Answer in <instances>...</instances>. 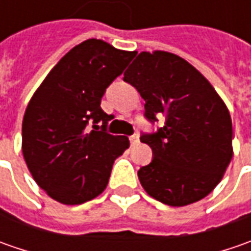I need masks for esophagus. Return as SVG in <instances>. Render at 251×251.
Instances as JSON below:
<instances>
[{
  "instance_id": "34e87169",
  "label": "esophagus",
  "mask_w": 251,
  "mask_h": 251,
  "mask_svg": "<svg viewBox=\"0 0 251 251\" xmlns=\"http://www.w3.org/2000/svg\"><path fill=\"white\" fill-rule=\"evenodd\" d=\"M130 142H131V145H135V144H138V142H140V137H138V134H134V135H131Z\"/></svg>"
}]
</instances>
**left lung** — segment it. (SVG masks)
Here are the masks:
<instances>
[{"mask_svg":"<svg viewBox=\"0 0 251 251\" xmlns=\"http://www.w3.org/2000/svg\"><path fill=\"white\" fill-rule=\"evenodd\" d=\"M145 100L151 123L165 116L156 132L142 134L152 148L138 178L151 197L172 207L200 201L217 187L230 163L232 120L207 78L184 58L168 51H142L124 73Z\"/></svg>","mask_w":251,"mask_h":251,"instance_id":"left-lung-1","label":"left lung"}]
</instances>
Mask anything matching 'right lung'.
<instances>
[{
    "label": "right lung",
    "instance_id": "right-lung-1",
    "mask_svg": "<svg viewBox=\"0 0 251 251\" xmlns=\"http://www.w3.org/2000/svg\"><path fill=\"white\" fill-rule=\"evenodd\" d=\"M135 54L85 40L57 63L29 101L22 123L25 162L55 201L78 205L98 197L116 158L130 147L127 137L106 131L110 116L100 101Z\"/></svg>",
    "mask_w": 251,
    "mask_h": 251
}]
</instances>
